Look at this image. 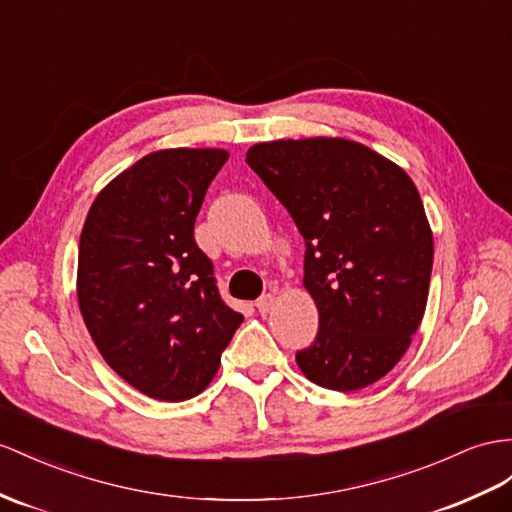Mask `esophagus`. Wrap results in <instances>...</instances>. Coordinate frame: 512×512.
Here are the masks:
<instances>
[{
  "instance_id": "1",
  "label": "esophagus",
  "mask_w": 512,
  "mask_h": 512,
  "mask_svg": "<svg viewBox=\"0 0 512 512\" xmlns=\"http://www.w3.org/2000/svg\"><path fill=\"white\" fill-rule=\"evenodd\" d=\"M274 307V296L272 294H264L257 300V309L259 313H270Z\"/></svg>"
}]
</instances>
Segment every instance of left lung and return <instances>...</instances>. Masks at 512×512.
I'll use <instances>...</instances> for the list:
<instances>
[{
	"instance_id": "left-lung-1",
	"label": "left lung",
	"mask_w": 512,
	"mask_h": 512,
	"mask_svg": "<svg viewBox=\"0 0 512 512\" xmlns=\"http://www.w3.org/2000/svg\"><path fill=\"white\" fill-rule=\"evenodd\" d=\"M246 162L305 238L320 326L298 368L335 391L376 383L411 346L428 300L432 231L415 183L344 138L259 142Z\"/></svg>"
}]
</instances>
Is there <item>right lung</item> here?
Masks as SVG:
<instances>
[{
  "instance_id": "obj_1",
  "label": "right lung",
  "mask_w": 512,
  "mask_h": 512,
  "mask_svg": "<svg viewBox=\"0 0 512 512\" xmlns=\"http://www.w3.org/2000/svg\"><path fill=\"white\" fill-rule=\"evenodd\" d=\"M229 153L144 155L99 192L77 257V300L101 357L144 396H199L244 316L218 294L194 242L209 183Z\"/></svg>"
}]
</instances>
